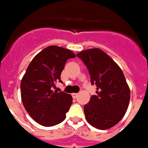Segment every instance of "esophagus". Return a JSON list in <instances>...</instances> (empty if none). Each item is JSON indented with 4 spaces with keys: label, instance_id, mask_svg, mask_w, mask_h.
Listing matches in <instances>:
<instances>
[{
    "label": "esophagus",
    "instance_id": "34e87169",
    "mask_svg": "<svg viewBox=\"0 0 148 148\" xmlns=\"http://www.w3.org/2000/svg\"><path fill=\"white\" fill-rule=\"evenodd\" d=\"M77 95H78V93H72V97H73V98H74V99L77 98Z\"/></svg>",
    "mask_w": 148,
    "mask_h": 148
}]
</instances>
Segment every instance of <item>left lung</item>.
<instances>
[{"label":"left lung","mask_w":148,"mask_h":148,"mask_svg":"<svg viewBox=\"0 0 148 148\" xmlns=\"http://www.w3.org/2000/svg\"><path fill=\"white\" fill-rule=\"evenodd\" d=\"M86 66L97 95L84 106L86 121L96 128L105 130L120 122L127 112L130 89L124 73L113 59L99 48L77 53Z\"/></svg>","instance_id":"obj_1"}]
</instances>
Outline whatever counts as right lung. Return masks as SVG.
I'll return each instance as SVG.
<instances>
[{
  "label": "right lung",
  "mask_w": 148,
  "mask_h": 148,
  "mask_svg": "<svg viewBox=\"0 0 148 148\" xmlns=\"http://www.w3.org/2000/svg\"><path fill=\"white\" fill-rule=\"evenodd\" d=\"M76 57L69 49L49 46L38 53L22 77L21 100L30 116L37 123L51 127L61 123L73 98L69 93L53 90L69 58Z\"/></svg>",
  "instance_id": "right-lung-1"
}]
</instances>
